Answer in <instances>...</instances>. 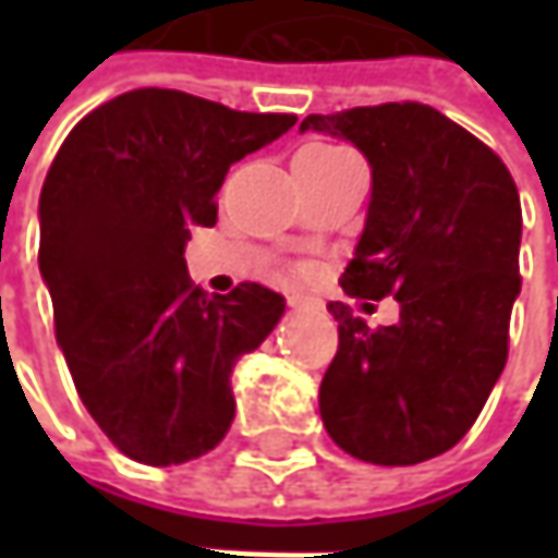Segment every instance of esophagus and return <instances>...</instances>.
Returning <instances> with one entry per match:
<instances>
[{"label":"esophagus","instance_id":"34e87169","mask_svg":"<svg viewBox=\"0 0 558 558\" xmlns=\"http://www.w3.org/2000/svg\"><path fill=\"white\" fill-rule=\"evenodd\" d=\"M289 307L291 311H323V301L311 298V294H301V291H291Z\"/></svg>","mask_w":558,"mask_h":558}]
</instances>
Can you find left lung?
I'll list each match as a JSON object with an SVG mask.
<instances>
[{
	"instance_id": "8db88e82",
	"label": "left lung",
	"mask_w": 558,
	"mask_h": 558,
	"mask_svg": "<svg viewBox=\"0 0 558 558\" xmlns=\"http://www.w3.org/2000/svg\"><path fill=\"white\" fill-rule=\"evenodd\" d=\"M307 130L351 142L373 170L341 289L400 304L395 326L369 329L329 301L338 354L319 416L356 460L416 465L472 428L504 373L522 291L519 189L484 142L418 101L311 114Z\"/></svg>"
}]
</instances>
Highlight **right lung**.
<instances>
[{
	"instance_id": "add662e5",
	"label": "right lung",
	"mask_w": 558,
	"mask_h": 558,
	"mask_svg": "<svg viewBox=\"0 0 558 558\" xmlns=\"http://www.w3.org/2000/svg\"><path fill=\"white\" fill-rule=\"evenodd\" d=\"M298 123L177 89H133L76 123L39 195V272L76 395L120 453L198 460L235 418L232 369L286 313L242 282L207 298L185 272L195 226L217 223L229 167Z\"/></svg>"
}]
</instances>
